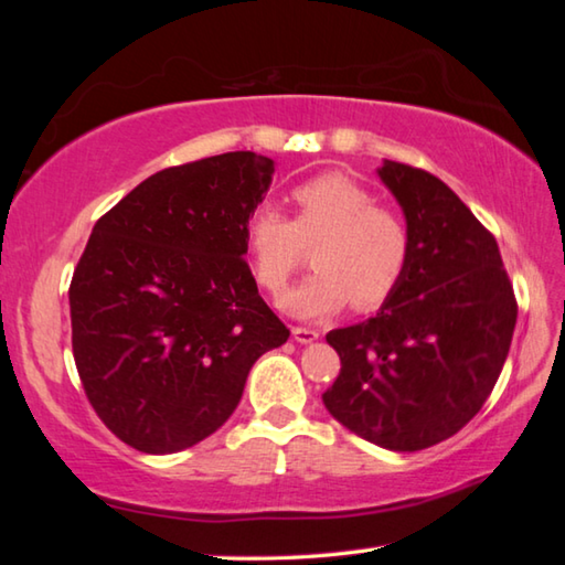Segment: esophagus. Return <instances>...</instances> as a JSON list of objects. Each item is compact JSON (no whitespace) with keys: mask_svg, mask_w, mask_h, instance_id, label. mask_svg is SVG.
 <instances>
[{"mask_svg":"<svg viewBox=\"0 0 565 565\" xmlns=\"http://www.w3.org/2000/svg\"><path fill=\"white\" fill-rule=\"evenodd\" d=\"M291 337H294V341H299V343H311V341L319 339V331L309 329V327H294Z\"/></svg>","mask_w":565,"mask_h":565,"instance_id":"34e87169","label":"esophagus"}]
</instances>
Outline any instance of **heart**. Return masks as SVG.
<instances>
[{
    "label": "heart",
    "instance_id": "heart-1",
    "mask_svg": "<svg viewBox=\"0 0 565 565\" xmlns=\"http://www.w3.org/2000/svg\"><path fill=\"white\" fill-rule=\"evenodd\" d=\"M291 218L271 204L256 206L246 222V246L264 291L281 294L313 246L311 271L284 296L294 317L313 319L339 311H374L396 294L414 259V228L376 194L339 171L291 189Z\"/></svg>",
    "mask_w": 565,
    "mask_h": 565
}]
</instances>
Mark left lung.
Instances as JSON below:
<instances>
[{"label":"left lung","mask_w":565,"mask_h":565,"mask_svg":"<svg viewBox=\"0 0 565 565\" xmlns=\"http://www.w3.org/2000/svg\"><path fill=\"white\" fill-rule=\"evenodd\" d=\"M379 177L414 228V259L374 319L327 333L341 371L321 398L351 434L420 451L491 396L519 303L493 234L441 179L401 161Z\"/></svg>","instance_id":"left-lung-1"}]
</instances>
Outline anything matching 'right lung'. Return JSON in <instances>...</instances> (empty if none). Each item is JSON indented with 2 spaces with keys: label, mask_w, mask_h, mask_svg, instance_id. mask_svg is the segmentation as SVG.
<instances>
[{
  "label": "right lung",
  "mask_w": 565,
  "mask_h": 565,
  "mask_svg": "<svg viewBox=\"0 0 565 565\" xmlns=\"http://www.w3.org/2000/svg\"><path fill=\"white\" fill-rule=\"evenodd\" d=\"M271 171L254 151L161 169L94 224L70 284L74 363L104 426L137 451L212 436L254 361L289 339L244 259Z\"/></svg>",
  "instance_id": "add662e5"
}]
</instances>
